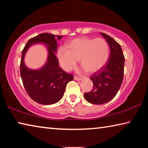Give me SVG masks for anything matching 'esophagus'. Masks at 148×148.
Listing matches in <instances>:
<instances>
[{"mask_svg": "<svg viewBox=\"0 0 148 148\" xmlns=\"http://www.w3.org/2000/svg\"><path fill=\"white\" fill-rule=\"evenodd\" d=\"M74 79L76 80V81H81L82 79V77H77V76H74Z\"/></svg>", "mask_w": 148, "mask_h": 148, "instance_id": "1", "label": "esophagus"}]
</instances>
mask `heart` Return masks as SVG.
<instances>
[{
    "mask_svg": "<svg viewBox=\"0 0 148 148\" xmlns=\"http://www.w3.org/2000/svg\"><path fill=\"white\" fill-rule=\"evenodd\" d=\"M109 56V45L104 39L86 37L74 39L57 51L61 66L66 71L74 68L79 59L80 65L87 72H97L106 63Z\"/></svg>",
    "mask_w": 148,
    "mask_h": 148,
    "instance_id": "heart-1",
    "label": "heart"
}]
</instances>
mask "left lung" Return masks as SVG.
<instances>
[{"instance_id":"left-lung-1","label":"left lung","mask_w":148,"mask_h":148,"mask_svg":"<svg viewBox=\"0 0 148 148\" xmlns=\"http://www.w3.org/2000/svg\"><path fill=\"white\" fill-rule=\"evenodd\" d=\"M100 34L108 44L110 53L103 69L90 76L93 89L84 94L86 101L94 104H105L114 98L121 86L124 74L125 57L121 46L108 34Z\"/></svg>"}]
</instances>
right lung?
I'll return each instance as SVG.
<instances>
[{
	"label": "right lung",
	"mask_w": 148,
	"mask_h": 148,
	"mask_svg": "<svg viewBox=\"0 0 148 148\" xmlns=\"http://www.w3.org/2000/svg\"><path fill=\"white\" fill-rule=\"evenodd\" d=\"M62 36L42 33L27 42L22 51L20 73L25 89L34 101L44 105L53 104L63 97L66 84L74 79L59 66L57 53V41ZM36 43L44 44L48 50L47 60L41 68L31 69L24 63V59L29 47Z\"/></svg>",
	"instance_id": "right-lung-1"
}]
</instances>
